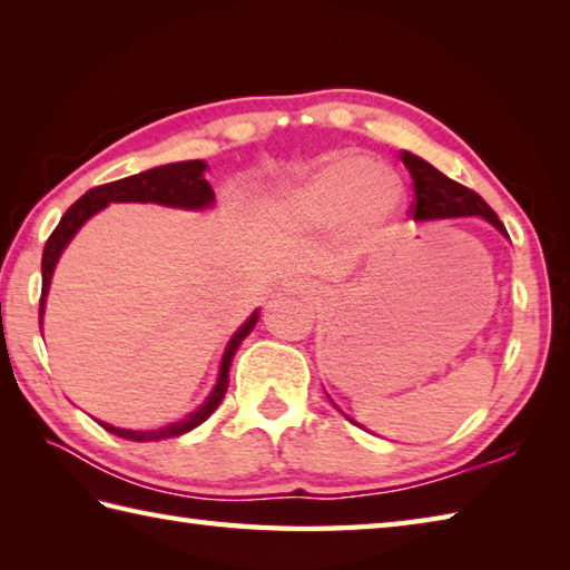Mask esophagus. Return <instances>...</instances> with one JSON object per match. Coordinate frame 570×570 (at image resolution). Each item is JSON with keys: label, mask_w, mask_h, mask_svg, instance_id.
<instances>
[{"label": "esophagus", "mask_w": 570, "mask_h": 570, "mask_svg": "<svg viewBox=\"0 0 570 570\" xmlns=\"http://www.w3.org/2000/svg\"><path fill=\"white\" fill-rule=\"evenodd\" d=\"M286 286H292V292H296V294H304V296H311V298L318 294L316 284H313V282H306V278H298V282H292V284H286Z\"/></svg>", "instance_id": "obj_1"}]
</instances>
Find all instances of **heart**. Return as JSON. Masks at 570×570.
I'll return each mask as SVG.
<instances>
[{"mask_svg": "<svg viewBox=\"0 0 570 570\" xmlns=\"http://www.w3.org/2000/svg\"><path fill=\"white\" fill-rule=\"evenodd\" d=\"M406 208V186L394 168L365 154H333L274 203L278 220L294 227L337 223L345 239L367 245L384 237Z\"/></svg>", "mask_w": 570, "mask_h": 570, "instance_id": "heart-1", "label": "heart"}]
</instances>
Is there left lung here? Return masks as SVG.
<instances>
[{
    "label": "left lung",
    "mask_w": 570,
    "mask_h": 570,
    "mask_svg": "<svg viewBox=\"0 0 570 570\" xmlns=\"http://www.w3.org/2000/svg\"><path fill=\"white\" fill-rule=\"evenodd\" d=\"M402 161L409 168L411 178H414V220H445V217H470L480 215L482 220H488L492 227H498L504 237L507 229L500 223V217L494 215L490 205L482 200L475 190L455 184L453 178L443 176L439 168L423 161L421 156L402 151Z\"/></svg>",
    "instance_id": "8db88e82"
}]
</instances>
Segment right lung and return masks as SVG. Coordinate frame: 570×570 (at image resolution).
Masks as SVG:
<instances>
[{
	"mask_svg": "<svg viewBox=\"0 0 570 570\" xmlns=\"http://www.w3.org/2000/svg\"><path fill=\"white\" fill-rule=\"evenodd\" d=\"M205 171H208V164L196 159V161H176V164H166V166H156L149 168V171H141L135 176L112 180V184H105L98 188H90L80 200H76L66 210V215L60 217L58 227L48 237L46 247H43V259H41V308H39V325L43 328V311H46V296H48V286H51L53 269L60 259V254L70 245V239L76 237L78 229L90 220L95 213H100L107 208L110 203H159L166 205V208H180V210H208L215 205V190L213 186L205 180ZM259 321V311H254L252 316L239 325L235 335L227 341V347L220 360V370H217V380L210 394L205 396V402L190 411L186 419L168 423V426L161 429H149V431H131V429H119L112 426V423L100 421V426L105 431H110L119 439L127 441H164V439H174V435H184L193 431L196 426L208 419L213 411L220 406L223 396L227 392V372L229 365H233V357L237 353V347L242 341L252 333L254 325Z\"/></svg>",
	"mask_w": 570,
	"mask_h": 570,
	"instance_id": "1",
	"label": "right lung"
}]
</instances>
